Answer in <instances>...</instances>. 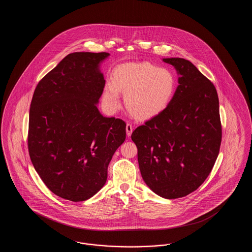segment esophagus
<instances>
[{"label": "esophagus", "mask_w": 252, "mask_h": 252, "mask_svg": "<svg viewBox=\"0 0 252 252\" xmlns=\"http://www.w3.org/2000/svg\"><path fill=\"white\" fill-rule=\"evenodd\" d=\"M126 135H127L128 137H130V136H131L132 131H133V126H132L131 124H129V123L126 124Z\"/></svg>", "instance_id": "34e87169"}]
</instances>
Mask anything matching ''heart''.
I'll return each mask as SVG.
<instances>
[{
    "label": "heart",
    "mask_w": 252,
    "mask_h": 252,
    "mask_svg": "<svg viewBox=\"0 0 252 252\" xmlns=\"http://www.w3.org/2000/svg\"><path fill=\"white\" fill-rule=\"evenodd\" d=\"M177 81L167 68L148 62H130L115 69L113 82L104 91V102L110 109L120 105L119 93L126 94L127 110L138 119H150L167 108L175 94Z\"/></svg>",
    "instance_id": "heart-1"
}]
</instances>
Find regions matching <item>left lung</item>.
<instances>
[{
  "instance_id": "left-lung-1",
  "label": "left lung",
  "mask_w": 252,
  "mask_h": 252,
  "mask_svg": "<svg viewBox=\"0 0 252 252\" xmlns=\"http://www.w3.org/2000/svg\"><path fill=\"white\" fill-rule=\"evenodd\" d=\"M179 86L167 108L132 132L139 167L158 195L175 199L195 191L219 154L222 127L216 87L189 60L163 59Z\"/></svg>"
}]
</instances>
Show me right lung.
Wrapping results in <instances>:
<instances>
[{
  "label": "right lung",
  "mask_w": 252,
  "mask_h": 252,
  "mask_svg": "<svg viewBox=\"0 0 252 252\" xmlns=\"http://www.w3.org/2000/svg\"><path fill=\"white\" fill-rule=\"evenodd\" d=\"M108 53L65 57L36 86L30 105L28 150L51 192L73 202L94 195L126 140V123L97 108L106 80L100 63Z\"/></svg>",
  "instance_id": "add662e5"
}]
</instances>
